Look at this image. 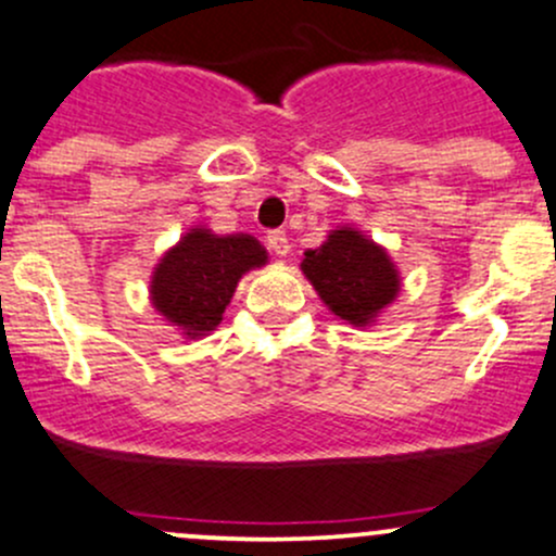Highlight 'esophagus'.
Wrapping results in <instances>:
<instances>
[{"instance_id": "esophagus-1", "label": "esophagus", "mask_w": 556, "mask_h": 556, "mask_svg": "<svg viewBox=\"0 0 556 556\" xmlns=\"http://www.w3.org/2000/svg\"><path fill=\"white\" fill-rule=\"evenodd\" d=\"M267 249H270V252L276 256L289 254L291 247H289V238H286V232L283 230L267 232Z\"/></svg>"}]
</instances>
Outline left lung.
I'll use <instances>...</instances> for the list:
<instances>
[{
  "instance_id": "8db88e82",
  "label": "left lung",
  "mask_w": 556,
  "mask_h": 556,
  "mask_svg": "<svg viewBox=\"0 0 556 556\" xmlns=\"http://www.w3.org/2000/svg\"><path fill=\"white\" fill-rule=\"evenodd\" d=\"M300 270L320 302L355 328L374 326L400 294V270L392 256L352 225L328 232L318 249H307Z\"/></svg>"
}]
</instances>
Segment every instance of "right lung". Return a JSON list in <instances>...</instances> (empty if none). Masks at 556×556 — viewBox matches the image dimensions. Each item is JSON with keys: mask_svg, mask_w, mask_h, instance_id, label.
Wrapping results in <instances>:
<instances>
[{"mask_svg": "<svg viewBox=\"0 0 556 556\" xmlns=\"http://www.w3.org/2000/svg\"><path fill=\"white\" fill-rule=\"evenodd\" d=\"M265 265L267 249L254 236L193 225L153 267L151 304L182 339H204L223 324L238 280Z\"/></svg>", "mask_w": 556, "mask_h": 556, "instance_id": "1", "label": "right lung"}]
</instances>
